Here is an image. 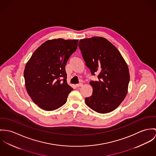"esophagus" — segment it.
<instances>
[{
  "label": "esophagus",
  "instance_id": "34e87169",
  "mask_svg": "<svg viewBox=\"0 0 156 156\" xmlns=\"http://www.w3.org/2000/svg\"><path fill=\"white\" fill-rule=\"evenodd\" d=\"M83 86V84L82 83H80V84H76V87H82Z\"/></svg>",
  "mask_w": 156,
  "mask_h": 156
}]
</instances>
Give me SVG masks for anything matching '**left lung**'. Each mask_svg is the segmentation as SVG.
<instances>
[{"label": "left lung", "mask_w": 156, "mask_h": 156, "mask_svg": "<svg viewBox=\"0 0 156 156\" xmlns=\"http://www.w3.org/2000/svg\"><path fill=\"white\" fill-rule=\"evenodd\" d=\"M78 46L91 74H98V81L90 82L93 93L85 103L98 113L114 111L128 91L130 74L126 61L119 50L102 37L81 39Z\"/></svg>", "instance_id": "obj_1"}]
</instances>
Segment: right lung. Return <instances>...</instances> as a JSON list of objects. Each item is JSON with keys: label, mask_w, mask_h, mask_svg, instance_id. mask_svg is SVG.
I'll return each instance as SVG.
<instances>
[{"label": "right lung", "mask_w": 156, "mask_h": 156, "mask_svg": "<svg viewBox=\"0 0 156 156\" xmlns=\"http://www.w3.org/2000/svg\"><path fill=\"white\" fill-rule=\"evenodd\" d=\"M78 39L48 40L39 47L24 71L26 88L32 101L45 111L63 106L73 90L67 83L65 66L76 50Z\"/></svg>", "instance_id": "right-lung-1"}]
</instances>
